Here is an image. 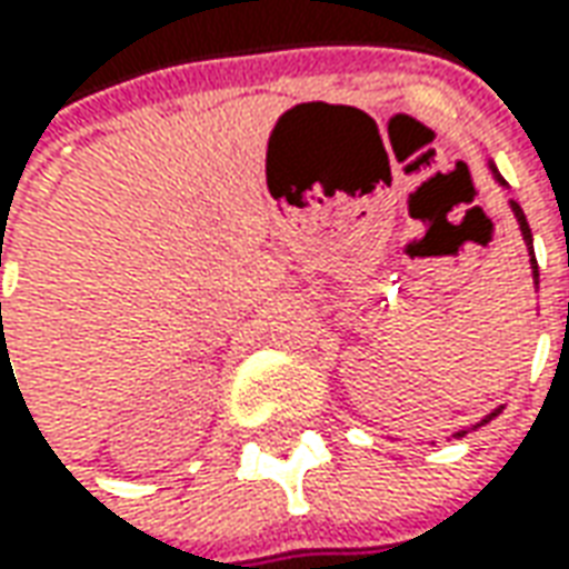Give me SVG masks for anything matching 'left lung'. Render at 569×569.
Masks as SVG:
<instances>
[{"mask_svg":"<svg viewBox=\"0 0 569 569\" xmlns=\"http://www.w3.org/2000/svg\"><path fill=\"white\" fill-rule=\"evenodd\" d=\"M511 209H515V216H518V224H520V233H523V240H527V246H530V256H533V233H530V224H527V218H523V209H520L518 202H511ZM533 261V277L539 280V264H536V256L530 258ZM499 412V409H496ZM496 412H490V419L496 416ZM490 419H483V422H490ZM456 437H465V431H459Z\"/></svg>","mask_w":569,"mask_h":569,"instance_id":"left-lung-1","label":"left lung"}]
</instances>
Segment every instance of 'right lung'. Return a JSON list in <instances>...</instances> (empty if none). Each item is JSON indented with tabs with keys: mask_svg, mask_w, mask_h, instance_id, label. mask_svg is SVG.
<instances>
[{
	"mask_svg": "<svg viewBox=\"0 0 569 569\" xmlns=\"http://www.w3.org/2000/svg\"><path fill=\"white\" fill-rule=\"evenodd\" d=\"M0 308H2V305H0Z\"/></svg>",
	"mask_w": 569,
	"mask_h": 569,
	"instance_id": "obj_1",
	"label": "right lung"
}]
</instances>
